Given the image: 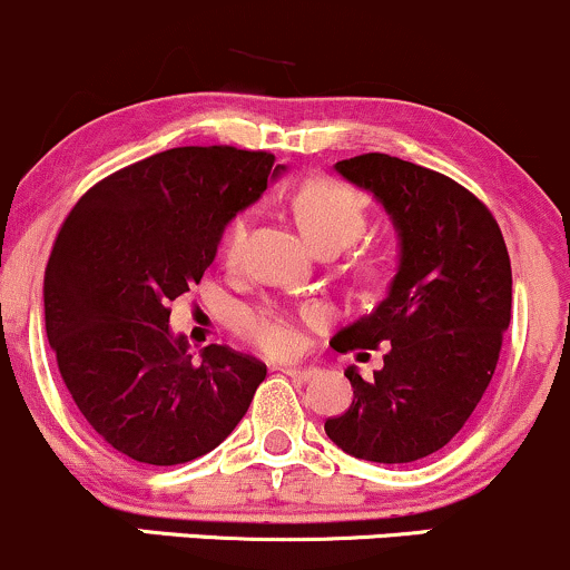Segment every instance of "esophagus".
Instances as JSON below:
<instances>
[{
	"mask_svg": "<svg viewBox=\"0 0 570 570\" xmlns=\"http://www.w3.org/2000/svg\"><path fill=\"white\" fill-rule=\"evenodd\" d=\"M281 372H284L286 377H292V381H299V383L311 381L313 375H318L316 367H281Z\"/></svg>",
	"mask_w": 570,
	"mask_h": 570,
	"instance_id": "34e87169",
	"label": "esophagus"
}]
</instances>
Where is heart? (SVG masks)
I'll return each mask as SVG.
<instances>
[{
    "label": "heart",
    "mask_w": 570,
    "mask_h": 570,
    "mask_svg": "<svg viewBox=\"0 0 570 570\" xmlns=\"http://www.w3.org/2000/svg\"><path fill=\"white\" fill-rule=\"evenodd\" d=\"M292 212L299 227L316 248H343L353 244L367 227L364 200L335 179H311L292 195ZM248 235V217L235 214L219 238V257L225 265H235L244 254ZM305 318H316L307 311ZM233 326L240 337L267 356H292L303 348L299 324L273 307H240L235 311Z\"/></svg>",
    "instance_id": "obj_1"
}]
</instances>
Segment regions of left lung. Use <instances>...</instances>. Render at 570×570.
Listing matches in <instances>:
<instances>
[{
    "mask_svg": "<svg viewBox=\"0 0 570 570\" xmlns=\"http://www.w3.org/2000/svg\"><path fill=\"white\" fill-rule=\"evenodd\" d=\"M335 171L394 222L399 267L389 297L332 337L340 353H385L372 381L345 370L353 402L324 431L353 458L410 463L453 440L485 394L512 318L509 252L485 203L450 176L381 153Z\"/></svg>",
    "mask_w": 570,
    "mask_h": 570,
    "instance_id": "8db88e82",
    "label": "left lung"
}]
</instances>
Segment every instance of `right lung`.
<instances>
[{
	"instance_id": "1",
	"label": "right lung",
	"mask_w": 570,
	"mask_h": 570,
	"mask_svg": "<svg viewBox=\"0 0 570 570\" xmlns=\"http://www.w3.org/2000/svg\"><path fill=\"white\" fill-rule=\"evenodd\" d=\"M271 153L176 147L77 200L45 271V330L85 421L117 453L176 466L212 453L267 367L227 345L200 362L174 337L176 297L200 284L222 230L284 171Z\"/></svg>"
}]
</instances>
